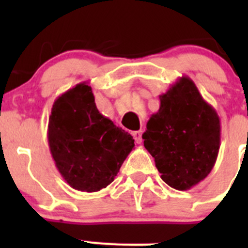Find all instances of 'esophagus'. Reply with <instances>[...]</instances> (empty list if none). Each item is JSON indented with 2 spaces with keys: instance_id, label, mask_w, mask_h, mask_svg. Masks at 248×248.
Masks as SVG:
<instances>
[{
  "instance_id": "1",
  "label": "esophagus",
  "mask_w": 248,
  "mask_h": 248,
  "mask_svg": "<svg viewBox=\"0 0 248 248\" xmlns=\"http://www.w3.org/2000/svg\"><path fill=\"white\" fill-rule=\"evenodd\" d=\"M133 138L135 139V143L141 144L143 141V138H141V131H133Z\"/></svg>"
}]
</instances>
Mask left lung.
<instances>
[{
  "mask_svg": "<svg viewBox=\"0 0 248 248\" xmlns=\"http://www.w3.org/2000/svg\"><path fill=\"white\" fill-rule=\"evenodd\" d=\"M159 98V110L146 123L144 146L169 186L190 190L216 163L220 118L189 77L179 78Z\"/></svg>",
  "mask_w": 248,
  "mask_h": 248,
  "instance_id": "left-lung-1",
  "label": "left lung"
}]
</instances>
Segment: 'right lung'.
<instances>
[{
    "instance_id": "right-lung-1",
    "label": "right lung",
    "mask_w": 248,
    "mask_h": 248,
    "mask_svg": "<svg viewBox=\"0 0 248 248\" xmlns=\"http://www.w3.org/2000/svg\"><path fill=\"white\" fill-rule=\"evenodd\" d=\"M47 137L63 179L85 192L107 187L134 148L133 137L99 113L85 82L54 100Z\"/></svg>"
}]
</instances>
